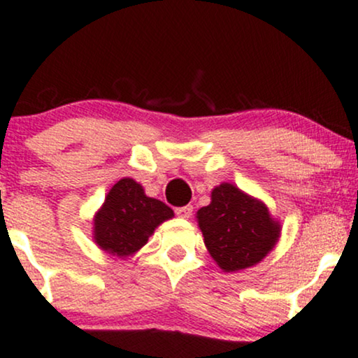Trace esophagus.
Listing matches in <instances>:
<instances>
[{"instance_id": "obj_1", "label": "esophagus", "mask_w": 358, "mask_h": 358, "mask_svg": "<svg viewBox=\"0 0 358 358\" xmlns=\"http://www.w3.org/2000/svg\"><path fill=\"white\" fill-rule=\"evenodd\" d=\"M192 212H193L192 205H185V207L175 208V213L180 217V219H190Z\"/></svg>"}]
</instances>
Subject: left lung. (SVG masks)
Masks as SVG:
<instances>
[{"label": "left lung", "mask_w": 358, "mask_h": 358, "mask_svg": "<svg viewBox=\"0 0 358 358\" xmlns=\"http://www.w3.org/2000/svg\"><path fill=\"white\" fill-rule=\"evenodd\" d=\"M196 222L208 252L225 273L256 266L281 236L268 207L232 183L213 188L212 202L196 212Z\"/></svg>", "instance_id": "left-lung-1"}]
</instances>
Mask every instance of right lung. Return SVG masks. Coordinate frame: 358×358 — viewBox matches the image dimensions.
I'll list each match as a JSON object with an SVG mask.
<instances>
[{
  "mask_svg": "<svg viewBox=\"0 0 358 358\" xmlns=\"http://www.w3.org/2000/svg\"><path fill=\"white\" fill-rule=\"evenodd\" d=\"M171 217L173 210L166 203L146 196L133 178H122L110 188L94 217V241L113 256H133L155 229Z\"/></svg>",
  "mask_w": 358,
  "mask_h": 358,
  "instance_id": "right-lung-1",
  "label": "right lung"
}]
</instances>
